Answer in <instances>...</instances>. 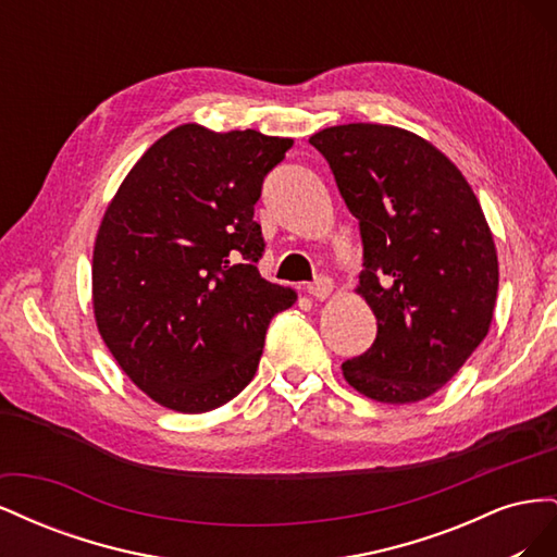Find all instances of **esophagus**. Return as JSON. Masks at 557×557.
<instances>
[{"mask_svg": "<svg viewBox=\"0 0 557 557\" xmlns=\"http://www.w3.org/2000/svg\"><path fill=\"white\" fill-rule=\"evenodd\" d=\"M332 288H334L332 278H330V276H320V278H315L313 283L307 285V293H309L311 297H315V299H325V297H330Z\"/></svg>", "mask_w": 557, "mask_h": 557, "instance_id": "obj_1", "label": "esophagus"}]
</instances>
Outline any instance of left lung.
Segmentation results:
<instances>
[{
  "label": "left lung",
  "instance_id": "8db88e82",
  "mask_svg": "<svg viewBox=\"0 0 557 557\" xmlns=\"http://www.w3.org/2000/svg\"><path fill=\"white\" fill-rule=\"evenodd\" d=\"M309 144L358 218V293L376 339L342 364L383 404L420 401L446 385L485 339L497 299V250L479 199L442 150L393 125L350 123Z\"/></svg>",
  "mask_w": 557,
  "mask_h": 557
}]
</instances>
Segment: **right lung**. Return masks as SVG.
Here are the masks:
<instances>
[{
	"label": "right lung",
	"mask_w": 557,
	"mask_h": 557,
	"mask_svg": "<svg viewBox=\"0 0 557 557\" xmlns=\"http://www.w3.org/2000/svg\"><path fill=\"white\" fill-rule=\"evenodd\" d=\"M293 139L188 123L150 146L117 188L92 252L97 330L132 383L205 413L258 372L272 318L297 295L258 272L252 221Z\"/></svg>",
	"instance_id": "1"
}]
</instances>
